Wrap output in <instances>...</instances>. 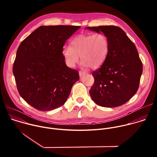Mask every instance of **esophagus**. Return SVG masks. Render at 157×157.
<instances>
[{"mask_svg": "<svg viewBox=\"0 0 157 157\" xmlns=\"http://www.w3.org/2000/svg\"><path fill=\"white\" fill-rule=\"evenodd\" d=\"M86 73V72H85V71H80L79 72V76H82V75H85Z\"/></svg>", "mask_w": 157, "mask_h": 157, "instance_id": "esophagus-1", "label": "esophagus"}]
</instances>
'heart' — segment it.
I'll list each match as a JSON object with an SVG mask.
<instances>
[{
    "label": "heart",
    "instance_id": "b5f03b06",
    "mask_svg": "<svg viewBox=\"0 0 157 157\" xmlns=\"http://www.w3.org/2000/svg\"><path fill=\"white\" fill-rule=\"evenodd\" d=\"M109 50L107 37L102 33L81 34L75 37L70 47H64L62 55L66 65L74 67L79 60L84 67L97 69L105 61Z\"/></svg>",
    "mask_w": 157,
    "mask_h": 157
}]
</instances>
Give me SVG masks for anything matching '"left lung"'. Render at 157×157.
Wrapping results in <instances>:
<instances>
[{
	"label": "left lung",
	"instance_id": "obj_1",
	"mask_svg": "<svg viewBox=\"0 0 157 157\" xmlns=\"http://www.w3.org/2000/svg\"><path fill=\"white\" fill-rule=\"evenodd\" d=\"M86 29L97 33L102 32L109 43L105 61L92 73L94 82L89 94L93 101L102 107L123 105L137 93L142 74V63L135 44L122 29L116 26Z\"/></svg>",
	"mask_w": 157,
	"mask_h": 157
}]
</instances>
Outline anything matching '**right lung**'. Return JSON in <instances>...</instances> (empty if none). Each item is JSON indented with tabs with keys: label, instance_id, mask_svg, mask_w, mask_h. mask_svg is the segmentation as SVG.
Here are the masks:
<instances>
[{
	"label": "right lung",
	"instance_id": "right-lung-1",
	"mask_svg": "<svg viewBox=\"0 0 157 157\" xmlns=\"http://www.w3.org/2000/svg\"><path fill=\"white\" fill-rule=\"evenodd\" d=\"M79 26H41L19 45L13 73L20 96L38 110L62 106L73 84L79 80L76 70L66 66L64 44Z\"/></svg>",
	"mask_w": 157,
	"mask_h": 157
}]
</instances>
